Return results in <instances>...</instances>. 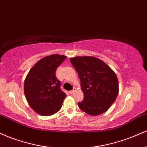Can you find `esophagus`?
<instances>
[{"label":"esophagus","instance_id":"34e87169","mask_svg":"<svg viewBox=\"0 0 147 147\" xmlns=\"http://www.w3.org/2000/svg\"><path fill=\"white\" fill-rule=\"evenodd\" d=\"M75 91H76V89H75V88H74L73 90H72L69 91V93H70V94H72V93H73V92H75Z\"/></svg>","mask_w":147,"mask_h":147}]
</instances>
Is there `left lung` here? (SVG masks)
Returning a JSON list of instances; mask_svg holds the SVG:
<instances>
[{"label": "left lung", "instance_id": "8db88e82", "mask_svg": "<svg viewBox=\"0 0 147 147\" xmlns=\"http://www.w3.org/2000/svg\"><path fill=\"white\" fill-rule=\"evenodd\" d=\"M70 62L81 81L84 100L79 109L90 115L106 112L117 98L119 92L117 77L113 70L102 60L93 57H76Z\"/></svg>", "mask_w": 147, "mask_h": 147}]
</instances>
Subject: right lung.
<instances>
[{
    "label": "right lung",
    "instance_id": "obj_1",
    "mask_svg": "<svg viewBox=\"0 0 147 147\" xmlns=\"http://www.w3.org/2000/svg\"><path fill=\"white\" fill-rule=\"evenodd\" d=\"M65 59L59 55L45 57L34 65L25 78V97L30 107L39 115H52L61 108L66 94L61 89L56 70Z\"/></svg>",
    "mask_w": 147,
    "mask_h": 147
}]
</instances>
